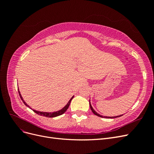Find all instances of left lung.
I'll return each mask as SVG.
<instances>
[{"mask_svg":"<svg viewBox=\"0 0 154 154\" xmlns=\"http://www.w3.org/2000/svg\"><path fill=\"white\" fill-rule=\"evenodd\" d=\"M89 105H90V107H91V110H92V112L93 113H94L95 115H96V116H99V117H101V118H118V117H120V116H123V115H120V116H116V117H106V116H101V115H100V114H97L96 112L93 109V108H92V105H91V102H90V100H89Z\"/></svg>","mask_w":154,"mask_h":154,"instance_id":"1","label":"left lung"}]
</instances>
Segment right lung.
I'll use <instances>...</instances> for the list:
<instances>
[{
    "label": "right lung",
    "mask_w": 154,
    "mask_h": 154,
    "mask_svg": "<svg viewBox=\"0 0 154 154\" xmlns=\"http://www.w3.org/2000/svg\"><path fill=\"white\" fill-rule=\"evenodd\" d=\"M18 93H19V96H20V97L21 100H22V101L24 102V103L27 107H29V109H31V107H30L28 105H27V103L24 101V100H23V98H22V96H21V94H20V92L19 91H18ZM73 97H74V96H72V97H71V100H70L69 101L67 104L66 106H65L62 109L60 110H58V111H57V112H44L36 111V110H32H32H33V111L35 112L37 114L40 115V116H45V117H48V118H54V117H57V116H60V115L63 114L65 112H66V111L67 110V109L69 108V106L70 103H71V101L72 99L73 98Z\"/></svg>",
    "instance_id": "right-lung-1"
}]
</instances>
